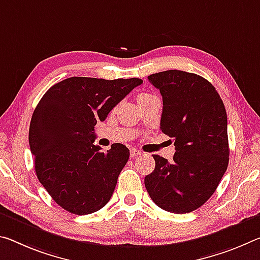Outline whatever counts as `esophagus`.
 Listing matches in <instances>:
<instances>
[{
  "label": "esophagus",
  "mask_w": 260,
  "mask_h": 260,
  "mask_svg": "<svg viewBox=\"0 0 260 260\" xmlns=\"http://www.w3.org/2000/svg\"><path fill=\"white\" fill-rule=\"evenodd\" d=\"M141 154H142V152L138 150V149H135V148H132V149H131V157H135V156L141 155Z\"/></svg>",
  "instance_id": "34e87169"
}]
</instances>
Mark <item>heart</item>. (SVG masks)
Returning <instances> with one entry per match:
<instances>
[{
    "label": "heart",
    "mask_w": 260,
    "mask_h": 260,
    "mask_svg": "<svg viewBox=\"0 0 260 260\" xmlns=\"http://www.w3.org/2000/svg\"><path fill=\"white\" fill-rule=\"evenodd\" d=\"M149 97H152V94H150V93H140L138 96V102L147 100V98H149Z\"/></svg>",
    "instance_id": "heart-1"
}]
</instances>
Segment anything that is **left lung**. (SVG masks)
<instances>
[{
  "label": "left lung",
  "instance_id": "obj_1",
  "mask_svg": "<svg viewBox=\"0 0 260 260\" xmlns=\"http://www.w3.org/2000/svg\"><path fill=\"white\" fill-rule=\"evenodd\" d=\"M163 98L160 129L174 140V160L152 155L145 185L164 211H196L215 192L229 163L226 112L212 83L197 74L167 71L148 76Z\"/></svg>",
  "mask_w": 260,
  "mask_h": 260
}]
</instances>
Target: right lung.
Returning a JSON list of instances; mask_svg holds the SVG:
<instances>
[{"instance_id":"right-lung-1","label":"right lung","mask_w":260,"mask_h":260,"mask_svg":"<svg viewBox=\"0 0 260 260\" xmlns=\"http://www.w3.org/2000/svg\"><path fill=\"white\" fill-rule=\"evenodd\" d=\"M140 78L69 77L49 88L31 118L28 143L39 182L69 213L85 215L109 203L129 158L121 143L102 151L94 125L104 121Z\"/></svg>"}]
</instances>
